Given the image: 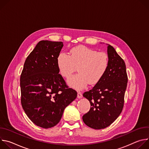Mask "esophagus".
Wrapping results in <instances>:
<instances>
[{"label": "esophagus", "mask_w": 149, "mask_h": 149, "mask_svg": "<svg viewBox=\"0 0 149 149\" xmlns=\"http://www.w3.org/2000/svg\"><path fill=\"white\" fill-rule=\"evenodd\" d=\"M82 97V93L80 92V91H78V94H77V97H78V98H81Z\"/></svg>", "instance_id": "1"}]
</instances>
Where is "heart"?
<instances>
[{
    "mask_svg": "<svg viewBox=\"0 0 149 149\" xmlns=\"http://www.w3.org/2000/svg\"><path fill=\"white\" fill-rule=\"evenodd\" d=\"M109 65L108 55L84 46L73 48L70 55L60 53L57 58V65L60 74L70 77L78 67V74L68 80L70 86L77 90L84 88L88 82L97 83L104 75Z\"/></svg>",
    "mask_w": 149,
    "mask_h": 149,
    "instance_id": "obj_1",
    "label": "heart"
}]
</instances>
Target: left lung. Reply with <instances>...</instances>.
I'll use <instances>...</instances> for the list:
<instances>
[{
	"label": "left lung",
	"mask_w": 149,
	"mask_h": 149,
	"mask_svg": "<svg viewBox=\"0 0 149 149\" xmlns=\"http://www.w3.org/2000/svg\"><path fill=\"white\" fill-rule=\"evenodd\" d=\"M107 54L109 65L107 71L91 90L83 94L91 107L82 116V120L96 130L107 127L121 114L128 81L124 60L110 45H108Z\"/></svg>",
	"instance_id": "left-lung-1"
}]
</instances>
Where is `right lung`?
<instances>
[{"label": "right lung", "mask_w": 149, "mask_h": 149, "mask_svg": "<svg viewBox=\"0 0 149 149\" xmlns=\"http://www.w3.org/2000/svg\"><path fill=\"white\" fill-rule=\"evenodd\" d=\"M63 46L62 42L39 41L26 58L20 75L22 108L35 124L44 129L56 125L77 96L59 74L57 58Z\"/></svg>", "instance_id": "add662e5"}]
</instances>
